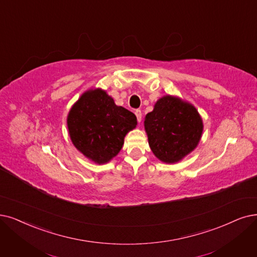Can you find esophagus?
Segmentation results:
<instances>
[{
    "label": "esophagus",
    "mask_w": 257,
    "mask_h": 257,
    "mask_svg": "<svg viewBox=\"0 0 257 257\" xmlns=\"http://www.w3.org/2000/svg\"><path fill=\"white\" fill-rule=\"evenodd\" d=\"M135 115H136V117H137L138 122H140L141 119H142V112H141V110H140V109H136V110H135Z\"/></svg>",
    "instance_id": "34e87169"
}]
</instances>
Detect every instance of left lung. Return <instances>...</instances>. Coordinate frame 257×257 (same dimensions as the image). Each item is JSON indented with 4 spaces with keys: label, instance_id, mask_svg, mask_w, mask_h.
I'll return each mask as SVG.
<instances>
[{
    "label": "left lung",
    "instance_id": "obj_1",
    "mask_svg": "<svg viewBox=\"0 0 257 257\" xmlns=\"http://www.w3.org/2000/svg\"><path fill=\"white\" fill-rule=\"evenodd\" d=\"M145 130L154 155L162 162L176 163L197 148L203 122L190 102L166 95L147 114Z\"/></svg>",
    "mask_w": 257,
    "mask_h": 257
}]
</instances>
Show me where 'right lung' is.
I'll list each match as a JSON object with an SVG mask.
<instances>
[{"label":"right lung","mask_w":257,"mask_h":257,"mask_svg":"<svg viewBox=\"0 0 257 257\" xmlns=\"http://www.w3.org/2000/svg\"><path fill=\"white\" fill-rule=\"evenodd\" d=\"M137 125L132 111L115 104L102 88L81 95L67 115L69 137L75 148L98 164L110 161L122 149L124 137Z\"/></svg>","instance_id":"add662e5"}]
</instances>
